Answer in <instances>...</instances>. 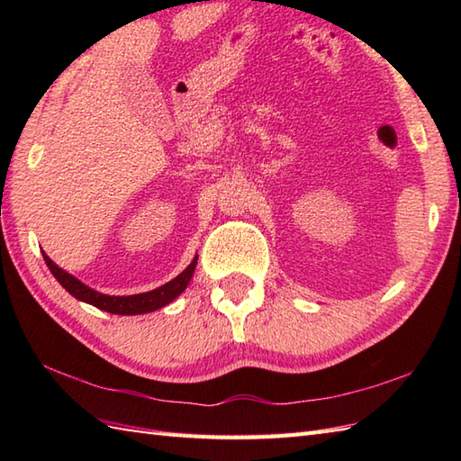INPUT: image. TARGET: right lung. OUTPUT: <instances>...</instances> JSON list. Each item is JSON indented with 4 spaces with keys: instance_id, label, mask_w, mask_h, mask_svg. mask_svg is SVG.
<instances>
[{
    "instance_id": "add662e5",
    "label": "right lung",
    "mask_w": 461,
    "mask_h": 461,
    "mask_svg": "<svg viewBox=\"0 0 461 461\" xmlns=\"http://www.w3.org/2000/svg\"><path fill=\"white\" fill-rule=\"evenodd\" d=\"M43 259L47 263L49 271L55 276V279L61 283V285L68 293H71L73 297L89 303V305H93L96 309L113 312V315H142V312H150V311L168 305L170 301H174L185 287H188V283L194 276L195 263H198V258H195L190 266L180 273L178 277L168 281L166 285L154 289V291L140 293V295H129V297H111V295H103V293H96L91 287L83 285L79 279H75L61 267H57L55 263L47 258L45 251H43Z\"/></svg>"
}]
</instances>
